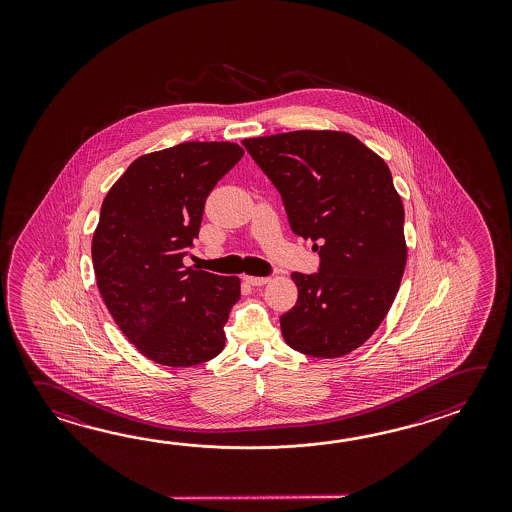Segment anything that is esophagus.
<instances>
[{
  "mask_svg": "<svg viewBox=\"0 0 512 512\" xmlns=\"http://www.w3.org/2000/svg\"><path fill=\"white\" fill-rule=\"evenodd\" d=\"M243 280L249 283V285H265L269 282L267 276H243Z\"/></svg>",
  "mask_w": 512,
  "mask_h": 512,
  "instance_id": "34e87169",
  "label": "esophagus"
}]
</instances>
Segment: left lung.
I'll list each match as a JSON object with an SVG mask.
<instances>
[{
    "label": "left lung",
    "instance_id": "left-lung-1",
    "mask_svg": "<svg viewBox=\"0 0 512 512\" xmlns=\"http://www.w3.org/2000/svg\"><path fill=\"white\" fill-rule=\"evenodd\" d=\"M282 196L296 236L315 241V274L293 272L298 300L285 342L318 359L360 348L392 307L406 265L404 207L392 172L346 131L300 130L243 141Z\"/></svg>",
    "mask_w": 512,
    "mask_h": 512
}]
</instances>
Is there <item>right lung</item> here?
Masks as SVG:
<instances>
[{
  "label": "right lung",
  "instance_id": "right-lung-1",
  "mask_svg": "<svg viewBox=\"0 0 512 512\" xmlns=\"http://www.w3.org/2000/svg\"><path fill=\"white\" fill-rule=\"evenodd\" d=\"M243 157L234 142H181L135 159L102 201L91 256L120 331L144 357L188 368L218 357L240 278L194 271L183 258L205 201Z\"/></svg>",
  "mask_w": 512,
  "mask_h": 512
}]
</instances>
